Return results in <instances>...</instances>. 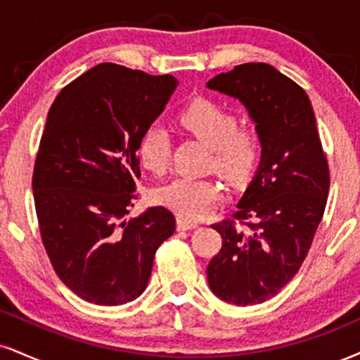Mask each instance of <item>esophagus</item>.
I'll list each match as a JSON object with an SVG mask.
<instances>
[{
	"label": "esophagus",
	"mask_w": 360,
	"mask_h": 360,
	"mask_svg": "<svg viewBox=\"0 0 360 360\" xmlns=\"http://www.w3.org/2000/svg\"><path fill=\"white\" fill-rule=\"evenodd\" d=\"M176 224H177V229H179V231H188V229H194L199 226L198 221H194V219L183 218V216H179V218H177Z\"/></svg>",
	"instance_id": "1"
}]
</instances>
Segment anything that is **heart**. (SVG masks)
<instances>
[{
	"mask_svg": "<svg viewBox=\"0 0 360 360\" xmlns=\"http://www.w3.org/2000/svg\"><path fill=\"white\" fill-rule=\"evenodd\" d=\"M179 122L199 141L211 147L218 171L233 183H243L253 171L259 155V137L253 129H238L236 115L221 103L198 98L184 107ZM139 161L147 171L162 174L171 158L167 129L153 124L142 134L137 146ZM224 196V188L213 177H176L161 186L155 198L186 218H201L214 210Z\"/></svg>",
	"mask_w": 360,
	"mask_h": 360,
	"instance_id": "obj_1",
	"label": "heart"
}]
</instances>
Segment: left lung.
<instances>
[{
  "mask_svg": "<svg viewBox=\"0 0 360 360\" xmlns=\"http://www.w3.org/2000/svg\"><path fill=\"white\" fill-rule=\"evenodd\" d=\"M206 86L243 103L262 144L257 174L233 219L213 224L223 245L206 268L207 283L228 304H262L309 253L327 205V158L309 95L271 65H238Z\"/></svg>",
  "mask_w": 360,
  "mask_h": 360,
  "instance_id": "left-lung-1",
  "label": "left lung"
}]
</instances>
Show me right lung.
Segmentation results:
<instances>
[{
    "mask_svg": "<svg viewBox=\"0 0 360 360\" xmlns=\"http://www.w3.org/2000/svg\"><path fill=\"white\" fill-rule=\"evenodd\" d=\"M176 86L172 75L101 63L50 107L34 161V210L55 274L90 304L141 295L155 251L176 229L164 206L125 218L141 177L139 141Z\"/></svg>",
    "mask_w": 360,
    "mask_h": 360,
    "instance_id": "obj_1",
    "label": "right lung"
}]
</instances>
